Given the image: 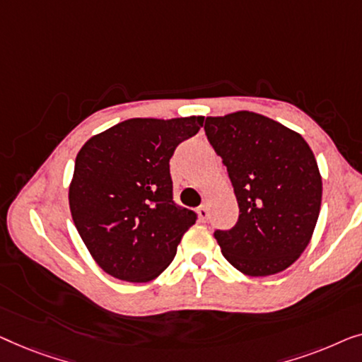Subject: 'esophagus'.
<instances>
[{
    "label": "esophagus",
    "instance_id": "34e87169",
    "mask_svg": "<svg viewBox=\"0 0 362 362\" xmlns=\"http://www.w3.org/2000/svg\"><path fill=\"white\" fill-rule=\"evenodd\" d=\"M197 213H198V218H200V221H206L208 216H210V213H208V208L205 205H202L200 208H198Z\"/></svg>",
    "mask_w": 362,
    "mask_h": 362
}]
</instances>
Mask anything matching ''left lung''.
<instances>
[{"instance_id": "8db88e82", "label": "left lung", "mask_w": 362, "mask_h": 362, "mask_svg": "<svg viewBox=\"0 0 362 362\" xmlns=\"http://www.w3.org/2000/svg\"><path fill=\"white\" fill-rule=\"evenodd\" d=\"M205 132L239 206L236 225L215 231L223 256L251 277L285 271L308 246L322 206L313 151L298 132L252 111L208 116Z\"/></svg>"}]
</instances>
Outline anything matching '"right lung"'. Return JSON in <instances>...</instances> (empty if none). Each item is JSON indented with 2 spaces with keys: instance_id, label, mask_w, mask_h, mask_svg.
Returning <instances> with one entry per match:
<instances>
[{
  "instance_id": "right-lung-1",
  "label": "right lung",
  "mask_w": 362,
  "mask_h": 362,
  "mask_svg": "<svg viewBox=\"0 0 362 362\" xmlns=\"http://www.w3.org/2000/svg\"><path fill=\"white\" fill-rule=\"evenodd\" d=\"M203 119H126L90 137L78 151L69 187L70 211L106 274L149 282L175 257L197 215L174 203L169 160Z\"/></svg>"
}]
</instances>
